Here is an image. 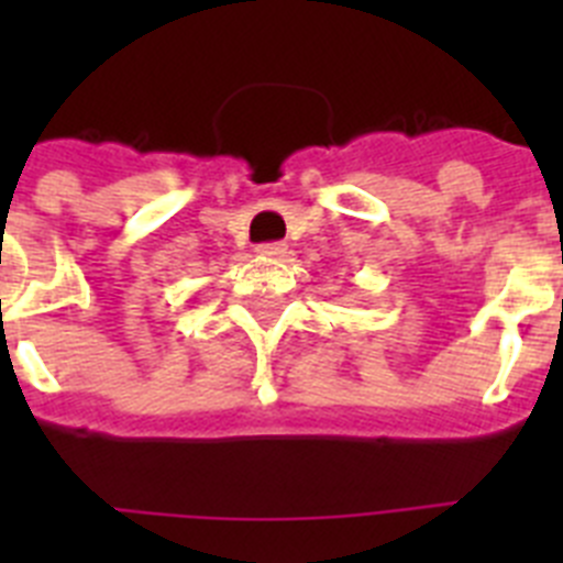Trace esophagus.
<instances>
[{
  "instance_id": "1",
  "label": "esophagus",
  "mask_w": 563,
  "mask_h": 563,
  "mask_svg": "<svg viewBox=\"0 0 563 563\" xmlns=\"http://www.w3.org/2000/svg\"><path fill=\"white\" fill-rule=\"evenodd\" d=\"M256 253L265 258H282L287 253V245H282V242H267V245H258Z\"/></svg>"
}]
</instances>
